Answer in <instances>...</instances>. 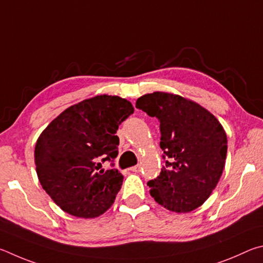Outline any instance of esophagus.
Returning a JSON list of instances; mask_svg holds the SVG:
<instances>
[{
  "label": "esophagus",
  "mask_w": 263,
  "mask_h": 263,
  "mask_svg": "<svg viewBox=\"0 0 263 263\" xmlns=\"http://www.w3.org/2000/svg\"><path fill=\"white\" fill-rule=\"evenodd\" d=\"M129 170H130V171H133V172H135V173H139L141 171V165H136V166H133Z\"/></svg>",
  "instance_id": "34e87169"
}]
</instances>
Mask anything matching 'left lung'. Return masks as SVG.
Here are the masks:
<instances>
[{
  "label": "left lung",
  "instance_id": "obj_1",
  "mask_svg": "<svg viewBox=\"0 0 263 263\" xmlns=\"http://www.w3.org/2000/svg\"><path fill=\"white\" fill-rule=\"evenodd\" d=\"M136 107L160 122V148L168 160L150 180V194L173 213L186 214L208 200L222 176L228 139L220 122L191 99L156 91L140 97Z\"/></svg>",
  "mask_w": 263,
  "mask_h": 263
}]
</instances>
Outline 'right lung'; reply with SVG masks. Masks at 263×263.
Segmentation results:
<instances>
[{
	"mask_svg": "<svg viewBox=\"0 0 263 263\" xmlns=\"http://www.w3.org/2000/svg\"><path fill=\"white\" fill-rule=\"evenodd\" d=\"M134 113L130 101L100 95L64 109L36 140L34 163L46 193L67 214L95 218L114 203L123 176L100 170L118 156L119 124Z\"/></svg>",
	"mask_w": 263,
	"mask_h": 263,
	"instance_id": "1",
	"label": "right lung"
}]
</instances>
